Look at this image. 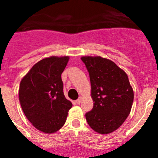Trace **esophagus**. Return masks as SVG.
<instances>
[{"label": "esophagus", "mask_w": 158, "mask_h": 158, "mask_svg": "<svg viewBox=\"0 0 158 158\" xmlns=\"http://www.w3.org/2000/svg\"><path fill=\"white\" fill-rule=\"evenodd\" d=\"M81 100H82L81 97H79V99H77V100H76V103H77V104H81Z\"/></svg>", "instance_id": "esophagus-1"}]
</instances>
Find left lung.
<instances>
[{"label":"left lung","mask_w":158,"mask_h":158,"mask_svg":"<svg viewBox=\"0 0 158 158\" xmlns=\"http://www.w3.org/2000/svg\"><path fill=\"white\" fill-rule=\"evenodd\" d=\"M91 82L93 107L85 114L88 123L100 134L118 129L131 112L133 89L127 75L115 63L101 57H82Z\"/></svg>","instance_id":"1"}]
</instances>
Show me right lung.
I'll return each instance as SVG.
<instances>
[{
    "label": "right lung",
    "instance_id": "add662e5",
    "mask_svg": "<svg viewBox=\"0 0 158 158\" xmlns=\"http://www.w3.org/2000/svg\"><path fill=\"white\" fill-rule=\"evenodd\" d=\"M68 61L67 56L44 58L33 65L19 85V99L24 115L44 133L62 128L73 106L64 96L61 77Z\"/></svg>",
    "mask_w": 158,
    "mask_h": 158
}]
</instances>
